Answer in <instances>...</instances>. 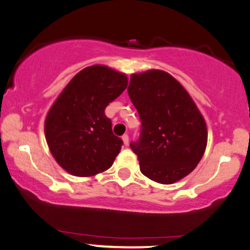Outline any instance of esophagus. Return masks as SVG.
Segmentation results:
<instances>
[{
	"label": "esophagus",
	"mask_w": 250,
	"mask_h": 250,
	"mask_svg": "<svg viewBox=\"0 0 250 250\" xmlns=\"http://www.w3.org/2000/svg\"><path fill=\"white\" fill-rule=\"evenodd\" d=\"M122 141H123V144H125V146H128V144H129V136L127 134H125L122 136Z\"/></svg>",
	"instance_id": "esophagus-1"
}]
</instances>
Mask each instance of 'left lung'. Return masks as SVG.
I'll return each mask as SVG.
<instances>
[{
	"mask_svg": "<svg viewBox=\"0 0 250 250\" xmlns=\"http://www.w3.org/2000/svg\"><path fill=\"white\" fill-rule=\"evenodd\" d=\"M128 94L142 122L140 140L130 143L141 172L167 185L190 174L207 146L205 119L191 95L161 70L131 74Z\"/></svg>",
	"mask_w": 250,
	"mask_h": 250,
	"instance_id": "obj_1",
	"label": "left lung"
}]
</instances>
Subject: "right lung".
Instances as JSON below:
<instances>
[{
	"instance_id": "add662e5",
	"label": "right lung",
	"mask_w": 250,
	"mask_h": 250,
	"mask_svg": "<svg viewBox=\"0 0 250 250\" xmlns=\"http://www.w3.org/2000/svg\"><path fill=\"white\" fill-rule=\"evenodd\" d=\"M128 78L104 65H92L72 78L47 112L46 143L72 176L92 177L109 169L123 144L104 115L109 102L127 88Z\"/></svg>"
}]
</instances>
